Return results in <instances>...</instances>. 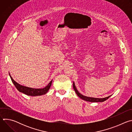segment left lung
Returning a JSON list of instances; mask_svg holds the SVG:
<instances>
[{
	"mask_svg": "<svg viewBox=\"0 0 132 132\" xmlns=\"http://www.w3.org/2000/svg\"><path fill=\"white\" fill-rule=\"evenodd\" d=\"M73 88L74 89L75 91L76 92V94L77 95V96L80 98L81 99H82L84 100H85L86 101H89V102H103L105 100H106L107 99H108L111 96L106 97V98H91V97H88L86 96H84L83 95H82L81 94H80L77 90V89H76V87H75V84L74 82H73Z\"/></svg>",
	"mask_w": 132,
	"mask_h": 132,
	"instance_id": "1",
	"label": "left lung"
}]
</instances>
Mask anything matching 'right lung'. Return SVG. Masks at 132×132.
I'll list each match as a JSON object with an SVG mask.
<instances>
[{
  "label": "right lung",
  "mask_w": 132,
  "mask_h": 132,
  "mask_svg": "<svg viewBox=\"0 0 132 132\" xmlns=\"http://www.w3.org/2000/svg\"><path fill=\"white\" fill-rule=\"evenodd\" d=\"M10 77L11 78L12 82H13L14 86L16 87V88L19 91L23 93L28 96H41L46 93L48 91L49 89L50 88L51 86L52 85V80L50 81V82L47 85V86L43 89H34V88H29L27 87L20 85V84H19L16 82H15L12 78L10 75Z\"/></svg>",
  "instance_id": "obj_1"
}]
</instances>
